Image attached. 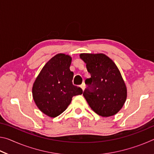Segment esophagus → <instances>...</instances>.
<instances>
[{
	"mask_svg": "<svg viewBox=\"0 0 154 154\" xmlns=\"http://www.w3.org/2000/svg\"><path fill=\"white\" fill-rule=\"evenodd\" d=\"M81 88H82V89L83 90H85V83H83L82 85H81Z\"/></svg>",
	"mask_w": 154,
	"mask_h": 154,
	"instance_id": "esophagus-1",
	"label": "esophagus"
}]
</instances>
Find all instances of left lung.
<instances>
[{
    "label": "left lung",
    "instance_id": "1",
    "mask_svg": "<svg viewBox=\"0 0 154 154\" xmlns=\"http://www.w3.org/2000/svg\"><path fill=\"white\" fill-rule=\"evenodd\" d=\"M91 77L83 95L91 109L102 117L116 115L126 102L127 89L118 68L103 54H81Z\"/></svg>",
    "mask_w": 154,
    "mask_h": 154
}]
</instances>
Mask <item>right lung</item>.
Listing matches in <instances>:
<instances>
[{
    "instance_id": "right-lung-1",
    "label": "right lung",
    "mask_w": 154,
    "mask_h": 154,
    "mask_svg": "<svg viewBox=\"0 0 154 154\" xmlns=\"http://www.w3.org/2000/svg\"><path fill=\"white\" fill-rule=\"evenodd\" d=\"M71 60L69 55L57 54L47 62L33 83L35 104L41 112L51 118L63 113L72 98L83 93L82 88L72 84Z\"/></svg>"
}]
</instances>
